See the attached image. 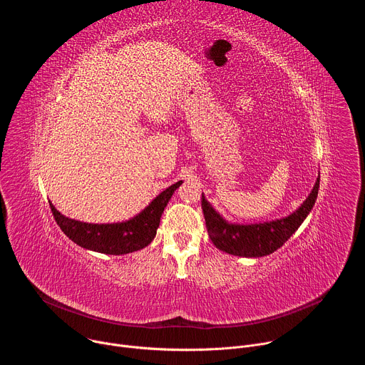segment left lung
<instances>
[{
	"mask_svg": "<svg viewBox=\"0 0 365 365\" xmlns=\"http://www.w3.org/2000/svg\"><path fill=\"white\" fill-rule=\"evenodd\" d=\"M319 178L321 175H318L314 189L310 190L296 211L287 217L266 222H230L206 200L202 193V210L211 241L218 250L238 257L257 258L274 252L296 232L312 211L318 197Z\"/></svg>",
	"mask_w": 365,
	"mask_h": 365,
	"instance_id": "left-lung-1",
	"label": "left lung"
}]
</instances>
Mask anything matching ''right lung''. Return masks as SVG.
<instances>
[{"instance_id": "obj_1", "label": "right lung", "mask_w": 365, "mask_h": 365, "mask_svg": "<svg viewBox=\"0 0 365 365\" xmlns=\"http://www.w3.org/2000/svg\"><path fill=\"white\" fill-rule=\"evenodd\" d=\"M182 183V180L173 183L155 196L141 212L123 222H81L62 215L51 202L50 207L61 230L79 247L102 254L123 255L145 248L154 240L165 207Z\"/></svg>"}]
</instances>
